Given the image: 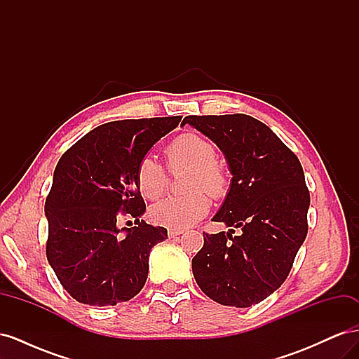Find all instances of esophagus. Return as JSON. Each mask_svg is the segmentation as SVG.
<instances>
[{"label": "esophagus", "mask_w": 359, "mask_h": 359, "mask_svg": "<svg viewBox=\"0 0 359 359\" xmlns=\"http://www.w3.org/2000/svg\"><path fill=\"white\" fill-rule=\"evenodd\" d=\"M184 231H181V229H169L168 231V235H169V238H175V236H178V235H181Z\"/></svg>", "instance_id": "1"}]
</instances>
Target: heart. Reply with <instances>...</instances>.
<instances>
[{"instance_id":"obj_1","label":"heart","mask_w":359,"mask_h":359,"mask_svg":"<svg viewBox=\"0 0 359 359\" xmlns=\"http://www.w3.org/2000/svg\"><path fill=\"white\" fill-rule=\"evenodd\" d=\"M166 156L169 168L177 170L180 168H191L187 181L190 193L184 196H170L151 206L149 217L156 224L184 229L198 223L210 211V196L223 198L229 180L224 169L217 163V151L212 142L196 133H186L178 136L168 147ZM136 181L140 193L145 198L156 201L165 194L169 186L166 169L153 157H144L139 161L136 170Z\"/></svg>"}]
</instances>
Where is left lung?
Segmentation results:
<instances>
[{"instance_id":"8db88e82","label":"left lung","mask_w":359,"mask_h":359,"mask_svg":"<svg viewBox=\"0 0 359 359\" xmlns=\"http://www.w3.org/2000/svg\"><path fill=\"white\" fill-rule=\"evenodd\" d=\"M222 149L232 173L212 220L233 229L203 233L191 260L194 280L212 301L245 309L277 290L307 236L310 193L298 157L264 123L244 114L189 115Z\"/></svg>"}]
</instances>
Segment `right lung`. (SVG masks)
Masks as SVG:
<instances>
[{
    "instance_id": "1",
    "label": "right lung",
    "mask_w": 359,
    "mask_h": 359,
    "mask_svg": "<svg viewBox=\"0 0 359 359\" xmlns=\"http://www.w3.org/2000/svg\"><path fill=\"white\" fill-rule=\"evenodd\" d=\"M182 116L123 119L86 133L60 158L45 203L46 256L60 283L82 304L104 307L132 299L148 277L149 252L168 238L140 215L136 170ZM132 215L137 226L119 230Z\"/></svg>"
}]
</instances>
